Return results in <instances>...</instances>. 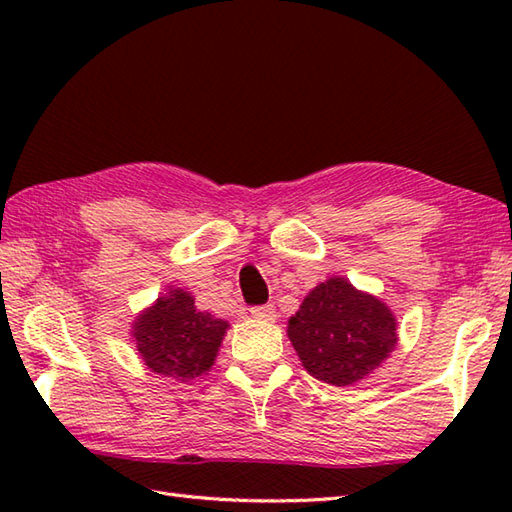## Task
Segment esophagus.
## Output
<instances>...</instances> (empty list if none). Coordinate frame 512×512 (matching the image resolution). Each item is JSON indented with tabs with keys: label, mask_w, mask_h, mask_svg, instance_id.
<instances>
[{
	"label": "esophagus",
	"mask_w": 512,
	"mask_h": 512,
	"mask_svg": "<svg viewBox=\"0 0 512 512\" xmlns=\"http://www.w3.org/2000/svg\"><path fill=\"white\" fill-rule=\"evenodd\" d=\"M250 314H253L255 319H262V321H275V317H277L273 303H266V306L250 308Z\"/></svg>",
	"instance_id": "esophagus-1"
}]
</instances>
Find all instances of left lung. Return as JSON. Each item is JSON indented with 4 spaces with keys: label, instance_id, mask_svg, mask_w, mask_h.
I'll return each mask as SVG.
<instances>
[{
    "label": "left lung",
    "instance_id": "8db88e82",
    "mask_svg": "<svg viewBox=\"0 0 512 512\" xmlns=\"http://www.w3.org/2000/svg\"><path fill=\"white\" fill-rule=\"evenodd\" d=\"M286 332L308 374L334 387L361 383L398 343L396 314L345 277L314 286Z\"/></svg>",
    "mask_w": 512,
    "mask_h": 512
}]
</instances>
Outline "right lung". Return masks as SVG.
Here are the masks:
<instances>
[{"mask_svg":"<svg viewBox=\"0 0 512 512\" xmlns=\"http://www.w3.org/2000/svg\"><path fill=\"white\" fill-rule=\"evenodd\" d=\"M228 321L198 310L189 290L169 286L132 323L138 356L154 374L191 383L211 372Z\"/></svg>","mask_w":512,"mask_h":512,"instance_id":"right-lung-1","label":"right lung"}]
</instances>
